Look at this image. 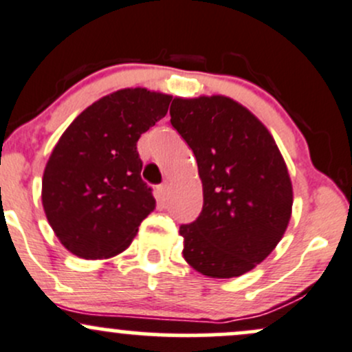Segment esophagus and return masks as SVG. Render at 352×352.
Segmentation results:
<instances>
[{
	"label": "esophagus",
	"mask_w": 352,
	"mask_h": 352,
	"mask_svg": "<svg viewBox=\"0 0 352 352\" xmlns=\"http://www.w3.org/2000/svg\"><path fill=\"white\" fill-rule=\"evenodd\" d=\"M157 190H158V195H160V199H164L165 201V197L168 195V184L166 182L162 184V186H158Z\"/></svg>",
	"instance_id": "obj_1"
}]
</instances>
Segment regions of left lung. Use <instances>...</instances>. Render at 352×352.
Segmentation results:
<instances>
[{
  "mask_svg": "<svg viewBox=\"0 0 352 352\" xmlns=\"http://www.w3.org/2000/svg\"><path fill=\"white\" fill-rule=\"evenodd\" d=\"M170 123L194 151L204 206L180 226L184 258L210 278H232L265 260L292 214V182L270 131L224 96L180 99Z\"/></svg>",
  "mask_w": 352,
  "mask_h": 352,
  "instance_id": "left-lung-1",
  "label": "left lung"
}]
</instances>
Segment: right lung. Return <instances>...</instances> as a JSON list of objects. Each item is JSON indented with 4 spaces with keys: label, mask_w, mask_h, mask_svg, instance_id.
Here are the masks:
<instances>
[{
    "label": "right lung",
    "mask_w": 352,
    "mask_h": 352,
    "mask_svg": "<svg viewBox=\"0 0 352 352\" xmlns=\"http://www.w3.org/2000/svg\"><path fill=\"white\" fill-rule=\"evenodd\" d=\"M170 101L142 87L121 89L84 109L60 136L43 172L42 202L70 253L86 260L114 256L153 212L136 143L165 118Z\"/></svg>",
    "instance_id": "obj_1"
}]
</instances>
